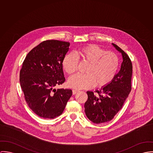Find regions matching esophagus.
Returning a JSON list of instances; mask_svg holds the SVG:
<instances>
[{
    "label": "esophagus",
    "instance_id": "obj_1",
    "mask_svg": "<svg viewBox=\"0 0 153 153\" xmlns=\"http://www.w3.org/2000/svg\"><path fill=\"white\" fill-rule=\"evenodd\" d=\"M72 91H73V94H76L77 92H78V90H72Z\"/></svg>",
    "mask_w": 153,
    "mask_h": 153
}]
</instances>
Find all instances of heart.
<instances>
[{"instance_id": "heart-1", "label": "heart", "mask_w": 153, "mask_h": 153, "mask_svg": "<svg viewBox=\"0 0 153 153\" xmlns=\"http://www.w3.org/2000/svg\"><path fill=\"white\" fill-rule=\"evenodd\" d=\"M77 54L83 62L88 63L85 74H76L69 78L68 85L74 89L88 88L95 85L102 86L108 84L115 76L119 68L117 55L106 51L94 45L84 47ZM78 60L73 54H68L63 61L65 70L69 74L75 73L78 68Z\"/></svg>"}]
</instances>
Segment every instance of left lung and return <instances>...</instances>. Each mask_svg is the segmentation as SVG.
Segmentation results:
<instances>
[{
    "label": "left lung",
    "mask_w": 153,
    "mask_h": 153,
    "mask_svg": "<svg viewBox=\"0 0 153 153\" xmlns=\"http://www.w3.org/2000/svg\"><path fill=\"white\" fill-rule=\"evenodd\" d=\"M123 57L119 73L107 85L94 93L87 91L85 113L87 118L96 124L110 121L121 109L131 90L132 63L128 56L116 45L112 43Z\"/></svg>",
    "instance_id": "left-lung-1"
}]
</instances>
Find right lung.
Listing matches in <instances>:
<instances>
[{
  "label": "right lung",
  "instance_id": "right-lung-1",
  "mask_svg": "<svg viewBox=\"0 0 153 153\" xmlns=\"http://www.w3.org/2000/svg\"><path fill=\"white\" fill-rule=\"evenodd\" d=\"M70 43L49 40L40 43L26 56L20 71V84L28 106L38 116H60L72 95L70 89L54 87L65 81L63 61Z\"/></svg>",
  "mask_w": 153,
  "mask_h": 153
}]
</instances>
